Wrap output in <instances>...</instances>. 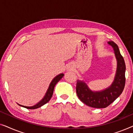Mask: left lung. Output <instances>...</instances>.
Returning a JSON list of instances; mask_svg holds the SVG:
<instances>
[{
    "mask_svg": "<svg viewBox=\"0 0 133 133\" xmlns=\"http://www.w3.org/2000/svg\"><path fill=\"white\" fill-rule=\"evenodd\" d=\"M108 43L113 48L117 60V70L112 84L103 90L93 91L84 81H77L76 93L78 97L83 103L92 108H106L121 95L125 87L126 66L124 59L114 42L109 41Z\"/></svg>",
    "mask_w": 133,
    "mask_h": 133,
    "instance_id": "8db88e82",
    "label": "left lung"
}]
</instances>
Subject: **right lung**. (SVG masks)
I'll use <instances>...</instances> for the list:
<instances>
[{
    "instance_id": "add662e5",
    "label": "right lung",
    "mask_w": 133,
    "mask_h": 133,
    "mask_svg": "<svg viewBox=\"0 0 133 133\" xmlns=\"http://www.w3.org/2000/svg\"><path fill=\"white\" fill-rule=\"evenodd\" d=\"M63 76H64V74L63 73L60 74L59 75L56 76V77L52 79L51 82L50 83V86L48 87V90H47L46 94H45L44 97H43V99L39 102H38L37 104H36L35 105H34V106H32V107H26V106H23V105H21L19 104L18 105L22 107H24V108H26L27 109H31V110L38 108H39V107L43 106V105H45V103H46L47 102H48L50 101V100L51 99V98L52 96V94H53L54 87H55L56 83H57L58 82H59L60 80L63 77Z\"/></svg>"
}]
</instances>
